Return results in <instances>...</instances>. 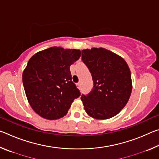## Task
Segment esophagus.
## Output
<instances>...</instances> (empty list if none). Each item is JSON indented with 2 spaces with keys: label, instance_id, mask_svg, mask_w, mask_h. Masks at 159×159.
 Wrapping results in <instances>:
<instances>
[{
  "label": "esophagus",
  "instance_id": "1",
  "mask_svg": "<svg viewBox=\"0 0 159 159\" xmlns=\"http://www.w3.org/2000/svg\"><path fill=\"white\" fill-rule=\"evenodd\" d=\"M76 85H77L78 88H80V83H78L77 84H76Z\"/></svg>",
  "mask_w": 159,
  "mask_h": 159
}]
</instances>
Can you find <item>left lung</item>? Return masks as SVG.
I'll use <instances>...</instances> for the list:
<instances>
[{
  "label": "left lung",
  "mask_w": 159,
  "mask_h": 159,
  "mask_svg": "<svg viewBox=\"0 0 159 159\" xmlns=\"http://www.w3.org/2000/svg\"><path fill=\"white\" fill-rule=\"evenodd\" d=\"M82 60L94 83L92 91L80 98L86 113L95 119L114 117L124 108L131 95L133 85L128 64L103 48L83 50Z\"/></svg>",
  "instance_id": "8db88e82"
}]
</instances>
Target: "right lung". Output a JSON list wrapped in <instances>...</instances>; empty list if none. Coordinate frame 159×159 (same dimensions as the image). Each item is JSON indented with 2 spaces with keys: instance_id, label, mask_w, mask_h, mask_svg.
I'll list each match as a JSON object with an SVG mask.
<instances>
[{
  "instance_id": "1",
  "label": "right lung",
  "mask_w": 159,
  "mask_h": 159,
  "mask_svg": "<svg viewBox=\"0 0 159 159\" xmlns=\"http://www.w3.org/2000/svg\"><path fill=\"white\" fill-rule=\"evenodd\" d=\"M80 53V50L52 47L29 60L22 74L24 88L29 104L40 116L48 120L63 117L80 95L69 69Z\"/></svg>"
}]
</instances>
